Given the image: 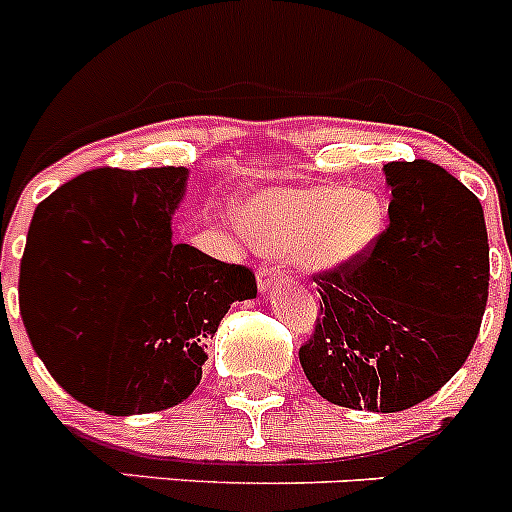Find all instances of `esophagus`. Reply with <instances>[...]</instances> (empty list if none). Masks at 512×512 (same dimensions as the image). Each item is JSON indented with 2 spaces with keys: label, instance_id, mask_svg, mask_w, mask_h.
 I'll return each mask as SVG.
<instances>
[{
  "label": "esophagus",
  "instance_id": "34e87169",
  "mask_svg": "<svg viewBox=\"0 0 512 512\" xmlns=\"http://www.w3.org/2000/svg\"><path fill=\"white\" fill-rule=\"evenodd\" d=\"M256 279H259L261 292H269L274 284H279V282H284V279H287V271H284L282 266L264 264V266H259V271H256Z\"/></svg>",
  "mask_w": 512,
  "mask_h": 512
}]
</instances>
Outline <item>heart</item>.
<instances>
[{
  "label": "heart",
  "mask_w": 512,
  "mask_h": 512,
  "mask_svg": "<svg viewBox=\"0 0 512 512\" xmlns=\"http://www.w3.org/2000/svg\"><path fill=\"white\" fill-rule=\"evenodd\" d=\"M243 223L266 251L292 256L305 269L333 271L374 246L384 207L377 194L343 184L279 187L256 194Z\"/></svg>",
  "instance_id": "b5f03b06"
}]
</instances>
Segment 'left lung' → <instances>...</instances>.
I'll list each match as a JSON object with an SVG mask.
<instances>
[{
	"mask_svg": "<svg viewBox=\"0 0 512 512\" xmlns=\"http://www.w3.org/2000/svg\"><path fill=\"white\" fill-rule=\"evenodd\" d=\"M390 225L348 266L315 274L323 297L300 364L333 405L397 413L436 395L477 341L490 287L482 205L425 158L384 166Z\"/></svg>",
	"mask_w": 512,
	"mask_h": 512,
	"instance_id": "8db88e82",
	"label": "left lung"
}]
</instances>
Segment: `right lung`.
<instances>
[{
    "label": "right lung",
    "instance_id": "right-lung-1",
    "mask_svg": "<svg viewBox=\"0 0 512 512\" xmlns=\"http://www.w3.org/2000/svg\"><path fill=\"white\" fill-rule=\"evenodd\" d=\"M187 176L184 166L92 169L45 197L27 230L30 343L63 390L107 415L187 400L225 312L256 297L248 266L171 241Z\"/></svg>",
    "mask_w": 512,
    "mask_h": 512
}]
</instances>
